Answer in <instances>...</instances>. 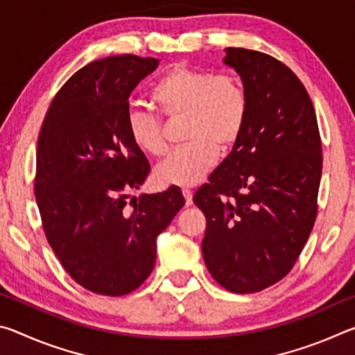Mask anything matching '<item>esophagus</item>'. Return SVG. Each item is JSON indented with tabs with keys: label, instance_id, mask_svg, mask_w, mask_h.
I'll list each match as a JSON object with an SVG mask.
<instances>
[{
	"label": "esophagus",
	"instance_id": "1",
	"mask_svg": "<svg viewBox=\"0 0 355 355\" xmlns=\"http://www.w3.org/2000/svg\"><path fill=\"white\" fill-rule=\"evenodd\" d=\"M183 196L186 200V207H191L192 205V192L189 189H183Z\"/></svg>",
	"mask_w": 355,
	"mask_h": 355
}]
</instances>
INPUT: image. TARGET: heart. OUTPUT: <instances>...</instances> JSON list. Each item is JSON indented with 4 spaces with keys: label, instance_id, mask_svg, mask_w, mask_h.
I'll return each mask as SVG.
<instances>
[{
    "label": "heart",
    "instance_id": "1",
    "mask_svg": "<svg viewBox=\"0 0 355 355\" xmlns=\"http://www.w3.org/2000/svg\"><path fill=\"white\" fill-rule=\"evenodd\" d=\"M152 100L169 119L184 117V147L173 150L156 166L155 178L163 186L189 188L200 182L218 158L241 136L248 117V98L230 75H214L175 65L152 89ZM131 141L137 148L158 156L166 152L163 123L156 114L131 107L127 114Z\"/></svg>",
    "mask_w": 355,
    "mask_h": 355
}]
</instances>
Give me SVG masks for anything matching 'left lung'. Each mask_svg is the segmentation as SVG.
Here are the masks:
<instances>
[{"mask_svg": "<svg viewBox=\"0 0 355 355\" xmlns=\"http://www.w3.org/2000/svg\"><path fill=\"white\" fill-rule=\"evenodd\" d=\"M241 78L248 117L227 158L194 203L207 218L203 260L238 294L257 293L291 271L316 219L321 139L307 91L272 56L225 48Z\"/></svg>", "mask_w": 355, "mask_h": 355, "instance_id": "obj_1", "label": "left lung"}]
</instances>
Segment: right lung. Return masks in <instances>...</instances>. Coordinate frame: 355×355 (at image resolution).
Instances as JSON below:
<instances>
[{
    "mask_svg": "<svg viewBox=\"0 0 355 355\" xmlns=\"http://www.w3.org/2000/svg\"><path fill=\"white\" fill-rule=\"evenodd\" d=\"M158 62L123 55L84 65L56 94L39 135L34 192L45 236L70 277L105 296L144 284L156 238L184 205L171 186L127 208V192L150 172L128 133V98Z\"/></svg>",
    "mask_w": 355,
    "mask_h": 355,
    "instance_id": "add662e5",
    "label": "right lung"
}]
</instances>
